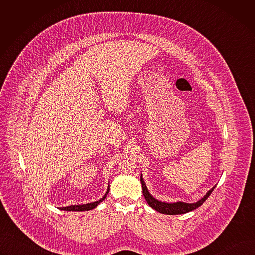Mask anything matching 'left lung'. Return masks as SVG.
Here are the masks:
<instances>
[{
	"label": "left lung",
	"mask_w": 255,
	"mask_h": 255,
	"mask_svg": "<svg viewBox=\"0 0 255 255\" xmlns=\"http://www.w3.org/2000/svg\"><path fill=\"white\" fill-rule=\"evenodd\" d=\"M141 184H142V190H143V196L145 197V200H146V202L148 203V205L156 210L157 212L159 213H162V214H166V215H178V214H185V213H188V212H191L195 209H197L198 207H200L201 205H203V203L209 198V196L211 195V193L213 192V190L215 189L212 188L205 196L204 198H202L200 201H198L197 203H193V204H188V203H183V202H177V203H164V202H160V201H157L156 199H154L148 192L147 188H146V185H145L144 180L142 178V175H141Z\"/></svg>",
	"instance_id": "obj_1"
}]
</instances>
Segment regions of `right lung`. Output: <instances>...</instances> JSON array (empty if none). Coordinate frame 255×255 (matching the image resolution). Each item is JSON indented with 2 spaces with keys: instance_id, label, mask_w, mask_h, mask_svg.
I'll use <instances>...</instances> for the list:
<instances>
[{
  "instance_id": "add662e5",
  "label": "right lung",
  "mask_w": 255,
  "mask_h": 255,
  "mask_svg": "<svg viewBox=\"0 0 255 255\" xmlns=\"http://www.w3.org/2000/svg\"><path fill=\"white\" fill-rule=\"evenodd\" d=\"M108 192H109V188H108L105 196L97 202L89 203V204H85V205H74V206H68V207H62V208H60V210H64V211H89V210H92V209L96 208L106 198Z\"/></svg>"
}]
</instances>
